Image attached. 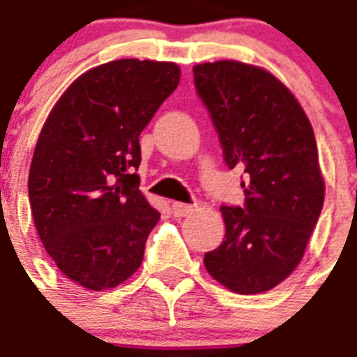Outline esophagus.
Segmentation results:
<instances>
[{"mask_svg":"<svg viewBox=\"0 0 357 357\" xmlns=\"http://www.w3.org/2000/svg\"><path fill=\"white\" fill-rule=\"evenodd\" d=\"M171 212H173V216L176 218H184V216H190L193 212V206L192 204H186V203H173L171 204Z\"/></svg>","mask_w":357,"mask_h":357,"instance_id":"34e87169","label":"esophagus"}]
</instances>
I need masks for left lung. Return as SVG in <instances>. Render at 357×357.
<instances>
[{"label":"left lung","mask_w":357,"mask_h":357,"mask_svg":"<svg viewBox=\"0 0 357 357\" xmlns=\"http://www.w3.org/2000/svg\"><path fill=\"white\" fill-rule=\"evenodd\" d=\"M229 169H244L242 206L223 204L225 240L204 253L212 278L238 294L266 292L302 261L324 204L313 128L275 76L238 61L193 66Z\"/></svg>","instance_id":"1"}]
</instances>
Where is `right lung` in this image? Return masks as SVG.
<instances>
[{"label":"right lung","mask_w":357,"mask_h":357,"mask_svg":"<svg viewBox=\"0 0 357 357\" xmlns=\"http://www.w3.org/2000/svg\"><path fill=\"white\" fill-rule=\"evenodd\" d=\"M181 82L175 63L119 59L91 68L46 119L29 169L40 242L89 291L139 268L160 212L139 192V134Z\"/></svg>","instance_id":"obj_1"}]
</instances>
